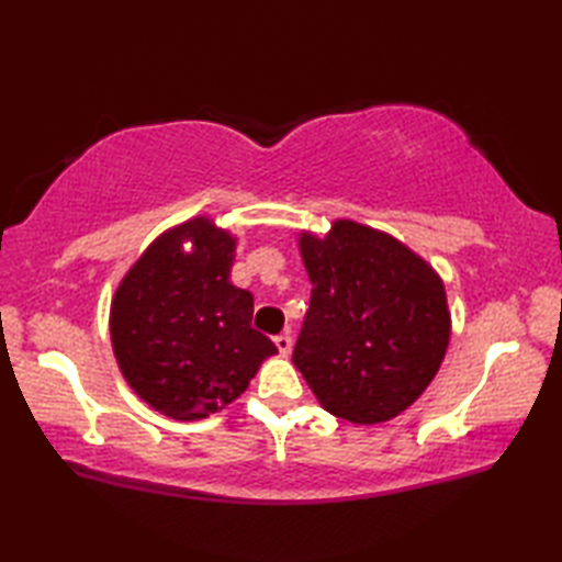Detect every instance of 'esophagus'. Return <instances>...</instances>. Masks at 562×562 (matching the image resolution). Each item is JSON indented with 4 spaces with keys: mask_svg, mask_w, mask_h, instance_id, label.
I'll return each instance as SVG.
<instances>
[{
    "mask_svg": "<svg viewBox=\"0 0 562 562\" xmlns=\"http://www.w3.org/2000/svg\"><path fill=\"white\" fill-rule=\"evenodd\" d=\"M274 345H278L280 355H290L292 352V336L290 333H280V336H274Z\"/></svg>",
    "mask_w": 562,
    "mask_h": 562,
    "instance_id": "34e87169",
    "label": "esophagus"
}]
</instances>
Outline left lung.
<instances>
[{
	"instance_id": "obj_1",
	"label": "left lung",
	"mask_w": 562,
	"mask_h": 562,
	"mask_svg": "<svg viewBox=\"0 0 562 562\" xmlns=\"http://www.w3.org/2000/svg\"><path fill=\"white\" fill-rule=\"evenodd\" d=\"M312 300L292 362L321 405L357 425L396 417L445 360V284L396 238L338 220L326 238L302 234Z\"/></svg>"
}]
</instances>
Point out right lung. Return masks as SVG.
Returning a JSON list of instances; mask_svg holds the SVG:
<instances>
[{"label": "right lung", "mask_w": 562, "mask_h": 562, "mask_svg": "<svg viewBox=\"0 0 562 562\" xmlns=\"http://www.w3.org/2000/svg\"><path fill=\"white\" fill-rule=\"evenodd\" d=\"M234 248L229 234L195 217L161 234L113 296L117 367L139 398L176 420L222 411L278 352L250 326L254 296L229 282Z\"/></svg>", "instance_id": "right-lung-1"}]
</instances>
